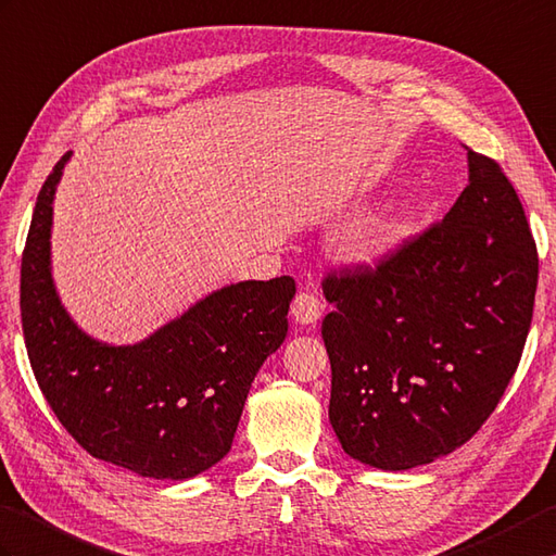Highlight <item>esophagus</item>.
Returning a JSON list of instances; mask_svg holds the SVG:
<instances>
[{
	"mask_svg": "<svg viewBox=\"0 0 556 556\" xmlns=\"http://www.w3.org/2000/svg\"><path fill=\"white\" fill-rule=\"evenodd\" d=\"M319 315H321V303L313 291H303L295 295L291 303V317L295 325H303V327L315 325Z\"/></svg>",
	"mask_w": 556,
	"mask_h": 556,
	"instance_id": "34e87169",
	"label": "esophagus"
}]
</instances>
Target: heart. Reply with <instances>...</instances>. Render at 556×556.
I'll return each mask as SVG.
<instances>
[{"instance_id": "1", "label": "heart", "mask_w": 556, "mask_h": 556, "mask_svg": "<svg viewBox=\"0 0 556 556\" xmlns=\"http://www.w3.org/2000/svg\"><path fill=\"white\" fill-rule=\"evenodd\" d=\"M409 231V217L403 208H397V205H391L389 211H386L379 223L374 225L367 235L359 241V251L367 257L374 255H381L389 249H393L395 243L403 241Z\"/></svg>"}]
</instances>
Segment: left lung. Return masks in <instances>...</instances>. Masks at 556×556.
<instances>
[{
  "label": "left lung",
  "instance_id": "8db88e82",
  "mask_svg": "<svg viewBox=\"0 0 556 556\" xmlns=\"http://www.w3.org/2000/svg\"><path fill=\"white\" fill-rule=\"evenodd\" d=\"M469 185L441 223L377 267L327 275L329 421L383 471L431 464L493 415L533 319L538 251L500 165L467 149Z\"/></svg>",
  "mask_w": 556,
  "mask_h": 556
}]
</instances>
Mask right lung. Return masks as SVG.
<instances>
[{
  "label": "right lung",
  "mask_w": 556,
  "mask_h": 556,
  "mask_svg": "<svg viewBox=\"0 0 556 556\" xmlns=\"http://www.w3.org/2000/svg\"><path fill=\"white\" fill-rule=\"evenodd\" d=\"M71 151L35 203L21 263V319L35 379L89 455L147 479L185 481L235 441L257 369L287 339L291 277L227 283L139 343L89 337L51 277L54 193Z\"/></svg>",
  "instance_id": "obj_1"
}]
</instances>
